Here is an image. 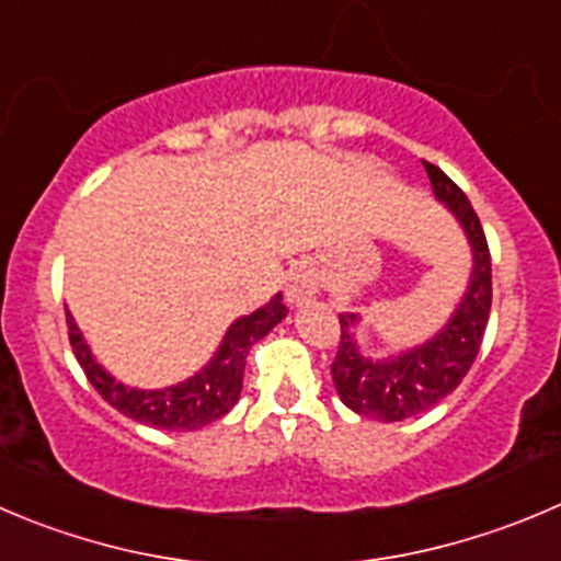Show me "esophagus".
<instances>
[{"instance_id": "obj_1", "label": "esophagus", "mask_w": 561, "mask_h": 561, "mask_svg": "<svg viewBox=\"0 0 561 561\" xmlns=\"http://www.w3.org/2000/svg\"><path fill=\"white\" fill-rule=\"evenodd\" d=\"M319 286H322V275H319V266L311 261H302L291 270L289 286H286V297H289L291 306H302V302L313 300L319 295Z\"/></svg>"}]
</instances>
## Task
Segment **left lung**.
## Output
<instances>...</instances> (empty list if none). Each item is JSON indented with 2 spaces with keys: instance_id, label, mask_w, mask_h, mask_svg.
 Returning <instances> with one entry per match:
<instances>
[{
  "instance_id": "1",
  "label": "left lung",
  "mask_w": 561,
  "mask_h": 561,
  "mask_svg": "<svg viewBox=\"0 0 561 561\" xmlns=\"http://www.w3.org/2000/svg\"><path fill=\"white\" fill-rule=\"evenodd\" d=\"M432 181V192L451 211L471 244V275L466 295L451 311L449 322L437 330L424 344L393 352L388 357H375L360 346V313H341V341L333 371L335 391L341 402L357 415L377 421H404L426 413L440 399L449 397L479 355L484 328L493 300L490 280V250L482 222L468 204L466 192L440 168L424 162Z\"/></svg>"
}]
</instances>
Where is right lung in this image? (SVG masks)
<instances>
[{"label": "right lung", "instance_id": "right-lung-1", "mask_svg": "<svg viewBox=\"0 0 561 561\" xmlns=\"http://www.w3.org/2000/svg\"><path fill=\"white\" fill-rule=\"evenodd\" d=\"M289 308H286L284 295L277 291L270 302L255 308L248 317H239L222 335L220 346L211 355L204 369L186 380L175 382L168 388H131L126 382L115 380L104 366L95 360L93 350L84 341L77 319L66 308L68 339H71L73 355L79 366L88 375L90 386L117 410L129 415L137 424L157 426V430L170 432H190L222 419L233 404L239 402L244 377V360L255 341L264 339L277 322H284Z\"/></svg>", "mask_w": 561, "mask_h": 561}]
</instances>
